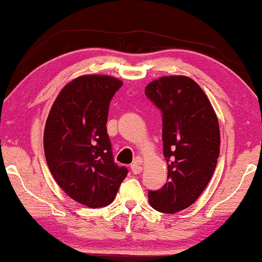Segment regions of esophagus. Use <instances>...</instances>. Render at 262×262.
Returning a JSON list of instances; mask_svg holds the SVG:
<instances>
[{
  "instance_id": "34e87169",
  "label": "esophagus",
  "mask_w": 262,
  "mask_h": 262,
  "mask_svg": "<svg viewBox=\"0 0 262 262\" xmlns=\"http://www.w3.org/2000/svg\"><path fill=\"white\" fill-rule=\"evenodd\" d=\"M130 168H132V172L134 173V174H139L140 172H142V166H141V165H140V161L139 160L134 161V163L132 164Z\"/></svg>"
}]
</instances>
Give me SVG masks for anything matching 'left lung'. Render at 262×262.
<instances>
[{"label": "left lung", "instance_id": "1", "mask_svg": "<svg viewBox=\"0 0 262 262\" xmlns=\"http://www.w3.org/2000/svg\"><path fill=\"white\" fill-rule=\"evenodd\" d=\"M145 94L161 110L167 161V183L149 191V204L174 213L192 205L211 179L220 156L219 120L204 91L189 77H161Z\"/></svg>", "mask_w": 262, "mask_h": 262}]
</instances>
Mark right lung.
I'll return each instance as SVG.
<instances>
[{
	"instance_id": "obj_1",
	"label": "right lung",
	"mask_w": 262,
	"mask_h": 262,
	"mask_svg": "<svg viewBox=\"0 0 262 262\" xmlns=\"http://www.w3.org/2000/svg\"><path fill=\"white\" fill-rule=\"evenodd\" d=\"M121 86L112 76H80L62 88L46 121L50 171L68 196L88 208L112 203L128 173L114 161L105 127L110 101Z\"/></svg>"
}]
</instances>
